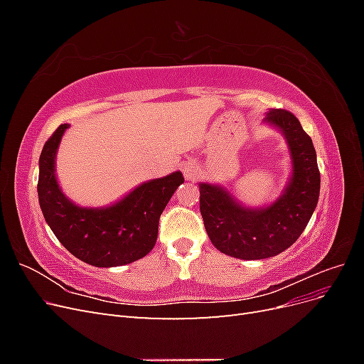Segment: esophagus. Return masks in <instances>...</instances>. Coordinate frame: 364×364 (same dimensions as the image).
Wrapping results in <instances>:
<instances>
[{
    "label": "esophagus",
    "instance_id": "1",
    "mask_svg": "<svg viewBox=\"0 0 364 364\" xmlns=\"http://www.w3.org/2000/svg\"><path fill=\"white\" fill-rule=\"evenodd\" d=\"M199 174H200V170H199V167H197V164L186 162L183 165V176L186 181H194Z\"/></svg>",
    "mask_w": 364,
    "mask_h": 364
}]
</instances>
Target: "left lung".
<instances>
[{
    "mask_svg": "<svg viewBox=\"0 0 364 364\" xmlns=\"http://www.w3.org/2000/svg\"><path fill=\"white\" fill-rule=\"evenodd\" d=\"M264 123L278 129L287 141L290 179L277 200L262 208L238 203L225 186L200 182V214L211 243L240 259L277 257L301 237L321 193V173L311 138L299 119L284 109H270Z\"/></svg>",
    "mask_w": 364,
    "mask_h": 364,
    "instance_id": "left-lung-1",
    "label": "left lung"
}]
</instances>
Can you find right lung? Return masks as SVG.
<instances>
[{
    "mask_svg": "<svg viewBox=\"0 0 364 364\" xmlns=\"http://www.w3.org/2000/svg\"><path fill=\"white\" fill-rule=\"evenodd\" d=\"M68 127L56 129L39 158V205L53 234L75 258L95 267L126 266L146 257L156 245L162 211L183 183L182 173L142 182L109 206H79L56 178V155Z\"/></svg>",
    "mask_w": 364,
    "mask_h": 364,
    "instance_id": "right-lung-1",
    "label": "right lung"
}]
</instances>
